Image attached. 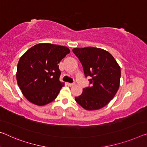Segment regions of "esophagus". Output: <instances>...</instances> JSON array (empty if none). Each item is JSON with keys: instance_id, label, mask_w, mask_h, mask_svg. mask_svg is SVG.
I'll list each match as a JSON object with an SVG mask.
<instances>
[{"instance_id": "esophagus-1", "label": "esophagus", "mask_w": 147, "mask_h": 147, "mask_svg": "<svg viewBox=\"0 0 147 147\" xmlns=\"http://www.w3.org/2000/svg\"><path fill=\"white\" fill-rule=\"evenodd\" d=\"M67 85H68V86H69V87H71V86H74V85H75V83H67Z\"/></svg>"}]
</instances>
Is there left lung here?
I'll return each mask as SVG.
<instances>
[{
  "mask_svg": "<svg viewBox=\"0 0 147 147\" xmlns=\"http://www.w3.org/2000/svg\"><path fill=\"white\" fill-rule=\"evenodd\" d=\"M73 53L83 66L85 78L91 86L83 89L76 101L87 110H98L107 105L118 91L120 81V67L111 54L95 47L74 49Z\"/></svg>",
  "mask_w": 147,
  "mask_h": 147,
  "instance_id": "1",
  "label": "left lung"
}]
</instances>
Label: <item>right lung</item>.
Wrapping results in <instances>:
<instances>
[{"label": "right lung", "instance_id": "1", "mask_svg": "<svg viewBox=\"0 0 147 147\" xmlns=\"http://www.w3.org/2000/svg\"><path fill=\"white\" fill-rule=\"evenodd\" d=\"M70 53L66 47L50 43L37 44L20 58L17 82L24 96L39 106L51 102L64 86L59 78V63Z\"/></svg>", "mask_w": 147, "mask_h": 147}]
</instances>
